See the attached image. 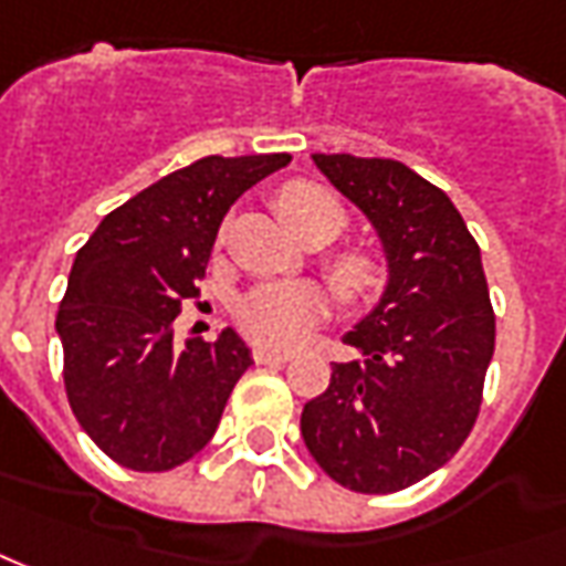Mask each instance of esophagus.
I'll use <instances>...</instances> for the list:
<instances>
[{"mask_svg":"<svg viewBox=\"0 0 566 566\" xmlns=\"http://www.w3.org/2000/svg\"><path fill=\"white\" fill-rule=\"evenodd\" d=\"M252 358H255V364H286V361H290V352H280V348H268V345H255Z\"/></svg>","mask_w":566,"mask_h":566,"instance_id":"esophagus-1","label":"esophagus"}]
</instances>
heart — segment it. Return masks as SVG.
I'll return each instance as SVG.
<instances>
[{"label": "heart", "mask_w": 566, "mask_h": 566, "mask_svg": "<svg viewBox=\"0 0 566 566\" xmlns=\"http://www.w3.org/2000/svg\"><path fill=\"white\" fill-rule=\"evenodd\" d=\"M274 205L286 227L302 239L321 237L327 242L336 233H343L348 221L339 196L311 180L286 184L276 192ZM324 268H327L333 290L339 292V298L348 305H361L367 298H374L386 283L380 258L358 245L333 252ZM324 311H327V295L314 283H268L249 292L245 298H239L233 317L245 336L264 345L286 348L298 343L324 317Z\"/></svg>", "instance_id": "b5f03b06"}]
</instances>
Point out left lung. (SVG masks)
<instances>
[{
	"label": "left lung",
	"instance_id": "1",
	"mask_svg": "<svg viewBox=\"0 0 566 566\" xmlns=\"http://www.w3.org/2000/svg\"><path fill=\"white\" fill-rule=\"evenodd\" d=\"M377 227L389 258L380 305L343 343L329 386L302 411L311 458L339 486L389 495L430 476L476 423L495 352L480 245L451 199L392 158L314 155Z\"/></svg>",
	"mask_w": 566,
	"mask_h": 566
}]
</instances>
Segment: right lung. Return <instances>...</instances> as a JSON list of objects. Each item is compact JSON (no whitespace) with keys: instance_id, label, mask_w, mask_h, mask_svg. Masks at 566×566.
Returning a JSON list of instances; mask_svg holds the SVG:
<instances>
[{"instance_id":"obj_1","label":"right lung","mask_w":566,"mask_h":566,"mask_svg":"<svg viewBox=\"0 0 566 566\" xmlns=\"http://www.w3.org/2000/svg\"><path fill=\"white\" fill-rule=\"evenodd\" d=\"M290 161L286 151L199 158L105 214L74 258L55 317L64 392L120 468L161 473L211 442L252 352L233 329L180 348L174 321L202 292L230 205Z\"/></svg>"}]
</instances>
